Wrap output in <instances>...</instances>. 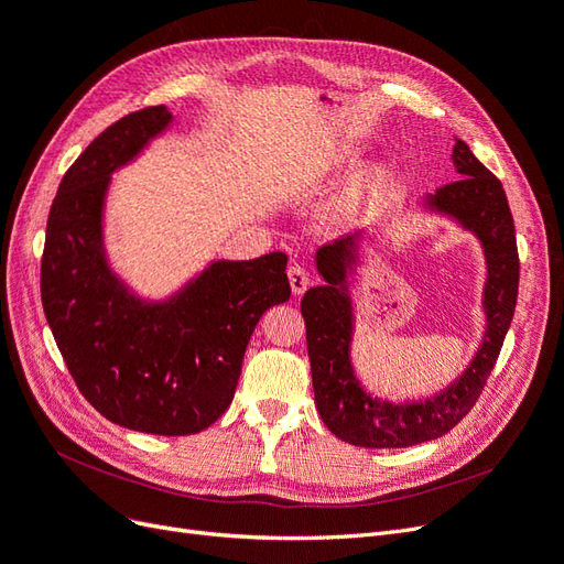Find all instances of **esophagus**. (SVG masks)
Masks as SVG:
<instances>
[{
    "instance_id": "obj_1",
    "label": "esophagus",
    "mask_w": 564,
    "mask_h": 564,
    "mask_svg": "<svg viewBox=\"0 0 564 564\" xmlns=\"http://www.w3.org/2000/svg\"><path fill=\"white\" fill-rule=\"evenodd\" d=\"M288 281L290 288H293V295H302L306 285H308V274L302 264H290L288 267Z\"/></svg>"
}]
</instances>
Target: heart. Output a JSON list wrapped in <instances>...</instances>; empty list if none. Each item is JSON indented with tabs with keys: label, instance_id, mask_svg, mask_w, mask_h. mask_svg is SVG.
Listing matches in <instances>:
<instances>
[{
	"label": "heart",
	"instance_id": "obj_1",
	"mask_svg": "<svg viewBox=\"0 0 564 564\" xmlns=\"http://www.w3.org/2000/svg\"><path fill=\"white\" fill-rule=\"evenodd\" d=\"M379 189H381L379 173H375V171L362 173L354 183V187L347 194H344V198L337 206L339 220H351V217H356L358 213L366 210L377 198Z\"/></svg>",
	"mask_w": 564,
	"mask_h": 564
}]
</instances>
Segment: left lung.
<instances>
[{
	"mask_svg": "<svg viewBox=\"0 0 564 564\" xmlns=\"http://www.w3.org/2000/svg\"><path fill=\"white\" fill-rule=\"evenodd\" d=\"M452 163L462 177L435 189L429 206L454 215L482 241L489 274L485 285L487 333L482 347L452 387L424 403L395 405L368 395L351 368V300L341 285L347 279L344 267L347 262L351 264L354 239L323 246L316 262L328 285L306 290L302 316L316 410L323 424L344 443L358 447H410L441 438L476 405L499 358L503 337L511 328L520 260L506 192L497 175L482 166L466 142L457 140L454 144Z\"/></svg>",
	"mask_w": 564,
	"mask_h": 564,
	"instance_id": "1",
	"label": "left lung"
}]
</instances>
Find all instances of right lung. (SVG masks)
I'll return each instance as SVG.
<instances>
[{
  "mask_svg": "<svg viewBox=\"0 0 564 564\" xmlns=\"http://www.w3.org/2000/svg\"><path fill=\"white\" fill-rule=\"evenodd\" d=\"M171 121L144 107L115 121L61 180L46 223L42 304L77 389L105 420L154 435H192L229 408L243 354L269 306L290 300L285 252L215 262L183 293L144 304L105 262L110 173Z\"/></svg>",
  "mask_w": 564,
  "mask_h": 564,
  "instance_id": "1",
  "label": "right lung"
}]
</instances>
